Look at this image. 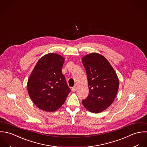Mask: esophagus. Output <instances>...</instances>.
Masks as SVG:
<instances>
[{
	"label": "esophagus",
	"instance_id": "esophagus-1",
	"mask_svg": "<svg viewBox=\"0 0 147 147\" xmlns=\"http://www.w3.org/2000/svg\"><path fill=\"white\" fill-rule=\"evenodd\" d=\"M71 90H72L73 92L76 91L77 90V87H76V86H74V87H73V88H71Z\"/></svg>",
	"mask_w": 147,
	"mask_h": 147
}]
</instances>
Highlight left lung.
Here are the masks:
<instances>
[{"mask_svg":"<svg viewBox=\"0 0 147 147\" xmlns=\"http://www.w3.org/2000/svg\"><path fill=\"white\" fill-rule=\"evenodd\" d=\"M88 80L89 94L82 100L89 111L99 113L114 102L119 88L117 75L108 60L96 53L82 59Z\"/></svg>","mask_w":147,"mask_h":147,"instance_id":"1","label":"left lung"}]
</instances>
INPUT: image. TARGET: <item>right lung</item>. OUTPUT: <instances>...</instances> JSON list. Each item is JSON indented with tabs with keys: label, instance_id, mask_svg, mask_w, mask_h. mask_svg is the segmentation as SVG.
Here are the masks:
<instances>
[{
	"label": "right lung",
	"instance_id": "obj_1",
	"mask_svg": "<svg viewBox=\"0 0 147 147\" xmlns=\"http://www.w3.org/2000/svg\"><path fill=\"white\" fill-rule=\"evenodd\" d=\"M64 61L57 54H47L38 61L30 75L28 94L36 106L43 111L58 110L71 91L62 73Z\"/></svg>",
	"mask_w": 147,
	"mask_h": 147
}]
</instances>
